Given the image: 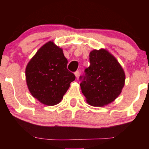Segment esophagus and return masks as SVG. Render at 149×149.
<instances>
[{"label":"esophagus","mask_w":149,"mask_h":149,"mask_svg":"<svg viewBox=\"0 0 149 149\" xmlns=\"http://www.w3.org/2000/svg\"><path fill=\"white\" fill-rule=\"evenodd\" d=\"M74 75H75V77H78L79 76V71H76V72H74Z\"/></svg>","instance_id":"esophagus-1"}]
</instances>
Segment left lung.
<instances>
[{"label": "left lung", "instance_id": "8db88e82", "mask_svg": "<svg viewBox=\"0 0 149 149\" xmlns=\"http://www.w3.org/2000/svg\"><path fill=\"white\" fill-rule=\"evenodd\" d=\"M90 66L80 77L81 91L93 107H104L119 96L125 85L123 69L113 55L104 49L89 54Z\"/></svg>", "mask_w": 149, "mask_h": 149}]
</instances>
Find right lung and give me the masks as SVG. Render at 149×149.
Returning a JSON list of instances; mask_svg holds the SVG:
<instances>
[{
  "label": "right lung",
  "mask_w": 149,
  "mask_h": 149,
  "mask_svg": "<svg viewBox=\"0 0 149 149\" xmlns=\"http://www.w3.org/2000/svg\"><path fill=\"white\" fill-rule=\"evenodd\" d=\"M67 64L62 48L53 41L42 45L26 68V83L32 96L48 106L60 102L70 83L75 80Z\"/></svg>",
  "instance_id": "obj_1"
}]
</instances>
